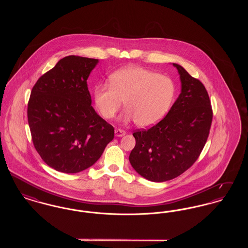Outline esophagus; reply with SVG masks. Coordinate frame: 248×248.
I'll list each match as a JSON object with an SVG mask.
<instances>
[{
    "instance_id": "34e87169",
    "label": "esophagus",
    "mask_w": 248,
    "mask_h": 248,
    "mask_svg": "<svg viewBox=\"0 0 248 248\" xmlns=\"http://www.w3.org/2000/svg\"><path fill=\"white\" fill-rule=\"evenodd\" d=\"M114 134H115V137L121 138V137H124V136L125 135V131L121 129H115V131H114Z\"/></svg>"
}]
</instances>
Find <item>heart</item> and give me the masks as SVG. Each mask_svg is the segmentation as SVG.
I'll return each mask as SVG.
<instances>
[{"instance_id": "heart-1", "label": "heart", "mask_w": 248, "mask_h": 248, "mask_svg": "<svg viewBox=\"0 0 248 248\" xmlns=\"http://www.w3.org/2000/svg\"><path fill=\"white\" fill-rule=\"evenodd\" d=\"M110 85L98 84L94 91V105L99 113L111 119L124 101V122L135 120L140 127H149L165 116L175 95L171 78L140 66H127L109 77Z\"/></svg>"}]
</instances>
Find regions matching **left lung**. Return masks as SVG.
Returning a JSON list of instances; mask_svg holds the SVG:
<instances>
[{
	"instance_id": "8db88e82",
	"label": "left lung",
	"mask_w": 248,
	"mask_h": 248,
	"mask_svg": "<svg viewBox=\"0 0 248 248\" xmlns=\"http://www.w3.org/2000/svg\"><path fill=\"white\" fill-rule=\"evenodd\" d=\"M173 66L181 83L177 100L157 124L133 134L136 146L130 164L141 177L154 182L173 179L194 164L212 123L211 103L203 84L180 65Z\"/></svg>"
}]
</instances>
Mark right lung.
<instances>
[{"label": "right lung", "instance_id": "obj_1", "mask_svg": "<svg viewBox=\"0 0 248 248\" xmlns=\"http://www.w3.org/2000/svg\"><path fill=\"white\" fill-rule=\"evenodd\" d=\"M98 59L69 56L39 78L28 104L36 151L55 170L73 174L92 166L114 138L113 126L91 106L87 79Z\"/></svg>", "mask_w": 248, "mask_h": 248}]
</instances>
